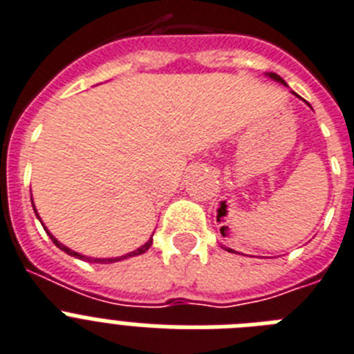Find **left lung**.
Listing matches in <instances>:
<instances>
[{
	"mask_svg": "<svg viewBox=\"0 0 354 354\" xmlns=\"http://www.w3.org/2000/svg\"><path fill=\"white\" fill-rule=\"evenodd\" d=\"M266 76H267V77H271L272 82H278V83H281V85H287V83L283 82V80H281L280 76H278V74H274V73H266ZM292 94H295V96H298L297 93H292ZM227 251H231V249H227Z\"/></svg>",
	"mask_w": 354,
	"mask_h": 354,
	"instance_id": "left-lung-1",
	"label": "left lung"
}]
</instances>
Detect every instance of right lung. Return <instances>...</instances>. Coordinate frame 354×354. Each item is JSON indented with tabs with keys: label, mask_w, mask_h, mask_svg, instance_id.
<instances>
[{
	"label": "right lung",
	"mask_w": 354,
	"mask_h": 354,
	"mask_svg": "<svg viewBox=\"0 0 354 354\" xmlns=\"http://www.w3.org/2000/svg\"><path fill=\"white\" fill-rule=\"evenodd\" d=\"M32 207H34V202H32ZM34 212H36V216L39 218V214H37V211H36V207H34ZM39 222H41V218H39ZM41 225H43V229L47 231L48 236H50V240H53V242H54V245L59 247V249H62L63 252H67V254H71V257L80 258V260H85V261H91V263H114V261L127 260V258H131V257H138V254H143V252L149 251V249H151V245H152V236H151V238H149V240H147V242L143 243L142 247H138L136 251L127 252V254H123V257H116V258H93V257H85V254H82V252L73 251V249H68L67 245H63V243H59V242H57V238L54 236L53 232H48V229H47V227H45V223L41 222Z\"/></svg>",
	"instance_id": "1"
}]
</instances>
